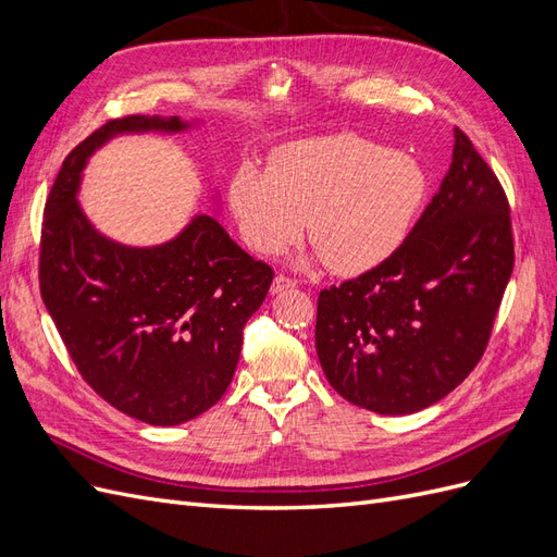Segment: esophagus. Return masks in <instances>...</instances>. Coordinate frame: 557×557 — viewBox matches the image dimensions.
<instances>
[{"label": "esophagus", "instance_id": "esophagus-1", "mask_svg": "<svg viewBox=\"0 0 557 557\" xmlns=\"http://www.w3.org/2000/svg\"><path fill=\"white\" fill-rule=\"evenodd\" d=\"M295 281L293 278H288V276H276L274 281H272V295H278V293H283V290H290V288H295Z\"/></svg>", "mask_w": 557, "mask_h": 557}]
</instances>
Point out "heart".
<instances>
[{
	"instance_id": "obj_1",
	"label": "heart",
	"mask_w": 557,
	"mask_h": 557,
	"mask_svg": "<svg viewBox=\"0 0 557 557\" xmlns=\"http://www.w3.org/2000/svg\"><path fill=\"white\" fill-rule=\"evenodd\" d=\"M430 197V174L413 156L356 132L323 134L274 150L269 166L244 162L227 199L246 244L278 256L307 227L311 262L358 276L393 258Z\"/></svg>"
}]
</instances>
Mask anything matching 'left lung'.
Returning a JSON list of instances; mask_svg holds the SVG:
<instances>
[{
	"instance_id": "1",
	"label": "left lung",
	"mask_w": 557,
	"mask_h": 557,
	"mask_svg": "<svg viewBox=\"0 0 557 557\" xmlns=\"http://www.w3.org/2000/svg\"><path fill=\"white\" fill-rule=\"evenodd\" d=\"M513 272L509 205L491 166L453 129V160L393 258L318 297L315 352L356 407L407 416L481 360Z\"/></svg>"
}]
</instances>
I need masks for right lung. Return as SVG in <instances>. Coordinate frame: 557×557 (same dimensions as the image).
<instances>
[{
    "label": "right lung",
    "instance_id": "obj_1",
    "mask_svg": "<svg viewBox=\"0 0 557 557\" xmlns=\"http://www.w3.org/2000/svg\"><path fill=\"white\" fill-rule=\"evenodd\" d=\"M201 117L129 115L66 156L41 230V297L81 376L111 407L148 425H181L232 383L244 325L274 272L195 213L176 237L127 246L99 232L78 201L88 160L123 134H183ZM215 211L218 193L213 195Z\"/></svg>",
    "mask_w": 557,
    "mask_h": 557
}]
</instances>
